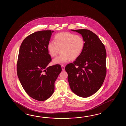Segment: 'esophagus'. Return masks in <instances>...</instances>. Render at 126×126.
<instances>
[{
  "instance_id": "1",
  "label": "esophagus",
  "mask_w": 126,
  "mask_h": 126,
  "mask_svg": "<svg viewBox=\"0 0 126 126\" xmlns=\"http://www.w3.org/2000/svg\"><path fill=\"white\" fill-rule=\"evenodd\" d=\"M61 67H62V70H63V71L65 70V66L63 65V64H62L61 65Z\"/></svg>"
}]
</instances>
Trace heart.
I'll use <instances>...</instances> for the list:
<instances>
[{
	"instance_id": "1",
	"label": "heart",
	"mask_w": 126,
	"mask_h": 126,
	"mask_svg": "<svg viewBox=\"0 0 126 126\" xmlns=\"http://www.w3.org/2000/svg\"><path fill=\"white\" fill-rule=\"evenodd\" d=\"M85 40L80 35H76L70 32H61L54 37V41L49 42L47 48L52 57L57 56L60 52V56L54 59V63H64L69 59H77L83 51Z\"/></svg>"
}]
</instances>
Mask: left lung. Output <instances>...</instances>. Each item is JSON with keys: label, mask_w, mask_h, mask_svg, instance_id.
I'll use <instances>...</instances> for the list:
<instances>
[{"label": "left lung", "mask_w": 126, "mask_h": 126, "mask_svg": "<svg viewBox=\"0 0 126 126\" xmlns=\"http://www.w3.org/2000/svg\"><path fill=\"white\" fill-rule=\"evenodd\" d=\"M82 35L85 46L80 56L65 67L70 87L79 96L87 97L102 86L106 75V52L96 34L87 29L71 30Z\"/></svg>", "instance_id": "left-lung-1"}]
</instances>
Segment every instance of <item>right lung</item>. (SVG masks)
<instances>
[{
	"label": "right lung",
	"instance_id": "1",
	"mask_svg": "<svg viewBox=\"0 0 126 126\" xmlns=\"http://www.w3.org/2000/svg\"><path fill=\"white\" fill-rule=\"evenodd\" d=\"M51 30L41 31L29 35L19 49L17 74L28 95L39 101L48 99L54 91V82L62 68L59 64L47 67L50 62L47 46Z\"/></svg>",
	"mask_w": 126,
	"mask_h": 126
}]
</instances>
